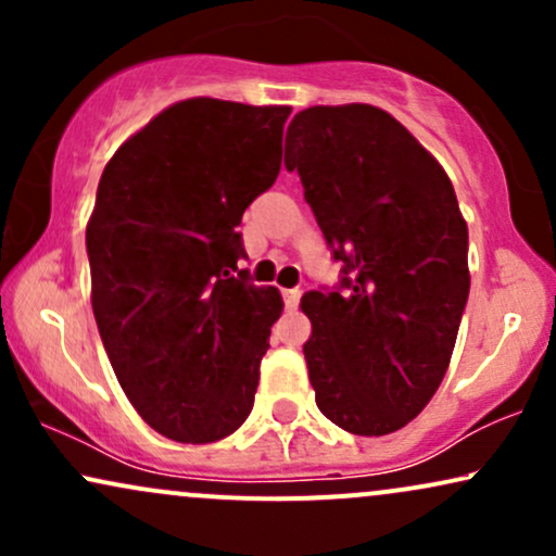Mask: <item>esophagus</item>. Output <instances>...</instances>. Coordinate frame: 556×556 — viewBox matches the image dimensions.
<instances>
[{"label": "esophagus", "mask_w": 556, "mask_h": 556, "mask_svg": "<svg viewBox=\"0 0 556 556\" xmlns=\"http://www.w3.org/2000/svg\"><path fill=\"white\" fill-rule=\"evenodd\" d=\"M300 295H303V290H298V287H292V290H285L287 308H295V305L300 303Z\"/></svg>", "instance_id": "esophagus-1"}]
</instances>
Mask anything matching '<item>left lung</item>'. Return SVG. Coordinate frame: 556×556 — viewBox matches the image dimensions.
<instances>
[{"mask_svg":"<svg viewBox=\"0 0 556 556\" xmlns=\"http://www.w3.org/2000/svg\"><path fill=\"white\" fill-rule=\"evenodd\" d=\"M285 167L298 169L348 274L342 292L300 300L316 405L344 431L384 437L429 405L455 350L470 290L455 188L413 132L371 104L298 112Z\"/></svg>","mask_w":556,"mask_h":556,"instance_id":"1","label":"left lung"}]
</instances>
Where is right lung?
I'll use <instances>...</instances> for the list:
<instances>
[{
    "label": "right lung",
    "mask_w": 556,
    "mask_h": 556,
    "mask_svg": "<svg viewBox=\"0 0 556 556\" xmlns=\"http://www.w3.org/2000/svg\"><path fill=\"white\" fill-rule=\"evenodd\" d=\"M290 106L177 101L114 151L86 227L91 305L138 416L182 444L238 431L253 407L277 287L235 277L240 219L282 164Z\"/></svg>",
    "instance_id": "obj_1"
}]
</instances>
